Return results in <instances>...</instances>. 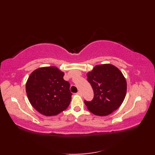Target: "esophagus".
Wrapping results in <instances>:
<instances>
[{"instance_id":"34e87169","label":"esophagus","mask_w":155,"mask_h":155,"mask_svg":"<svg viewBox=\"0 0 155 155\" xmlns=\"http://www.w3.org/2000/svg\"><path fill=\"white\" fill-rule=\"evenodd\" d=\"M77 95H79V96H81V95H82V94H81V93L80 91H78V93H77Z\"/></svg>"}]
</instances>
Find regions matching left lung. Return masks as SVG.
<instances>
[{"label": "left lung", "mask_w": 155, "mask_h": 155, "mask_svg": "<svg viewBox=\"0 0 155 155\" xmlns=\"http://www.w3.org/2000/svg\"><path fill=\"white\" fill-rule=\"evenodd\" d=\"M87 76L94 91L93 99L84 101L88 110L107 116L118 108L127 93V81L119 69L110 64L97 65Z\"/></svg>", "instance_id": "1"}]
</instances>
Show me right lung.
<instances>
[{
	"label": "right lung",
	"mask_w": 155,
	"mask_h": 155,
	"mask_svg": "<svg viewBox=\"0 0 155 155\" xmlns=\"http://www.w3.org/2000/svg\"><path fill=\"white\" fill-rule=\"evenodd\" d=\"M64 74L57 67H45L36 69L29 76L26 92L29 102L38 113L51 117L67 109L72 93Z\"/></svg>",
	"instance_id": "right-lung-1"
}]
</instances>
